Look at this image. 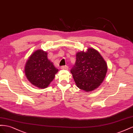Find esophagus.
Masks as SVG:
<instances>
[{
	"label": "esophagus",
	"instance_id": "34e87169",
	"mask_svg": "<svg viewBox=\"0 0 133 133\" xmlns=\"http://www.w3.org/2000/svg\"><path fill=\"white\" fill-rule=\"evenodd\" d=\"M61 68V69H63V70H68V69H69V67H68L67 66H62Z\"/></svg>",
	"mask_w": 133,
	"mask_h": 133
}]
</instances>
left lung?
I'll return each mask as SVG.
<instances>
[{"mask_svg":"<svg viewBox=\"0 0 133 133\" xmlns=\"http://www.w3.org/2000/svg\"><path fill=\"white\" fill-rule=\"evenodd\" d=\"M107 70V64L98 52L89 48L86 52L76 54V61L71 72L78 88L88 92L100 85Z\"/></svg>","mask_w":133,"mask_h":133,"instance_id":"1","label":"left lung"}]
</instances>
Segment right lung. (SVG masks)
Returning a JSON list of instances; mask_svg holds the SVG:
<instances>
[{
    "mask_svg": "<svg viewBox=\"0 0 133 133\" xmlns=\"http://www.w3.org/2000/svg\"><path fill=\"white\" fill-rule=\"evenodd\" d=\"M58 71L47 58V53L43 50L34 52L25 66V74L29 81L41 89L46 88Z\"/></svg>",
    "mask_w": 133,
    "mask_h": 133,
    "instance_id": "1",
    "label": "right lung"
}]
</instances>
